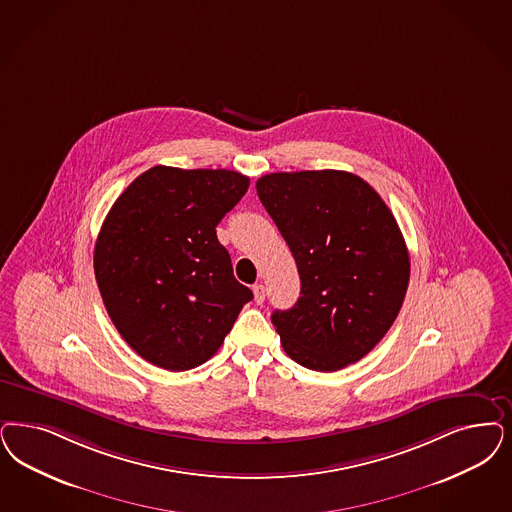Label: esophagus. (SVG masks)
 I'll use <instances>...</instances> for the list:
<instances>
[{
  "label": "esophagus",
  "mask_w": 512,
  "mask_h": 512,
  "mask_svg": "<svg viewBox=\"0 0 512 512\" xmlns=\"http://www.w3.org/2000/svg\"><path fill=\"white\" fill-rule=\"evenodd\" d=\"M253 299L257 304H263L265 302V287L261 283H255L253 285Z\"/></svg>",
  "instance_id": "34e87169"
}]
</instances>
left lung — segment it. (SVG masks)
I'll list each match as a JSON object with an SVG mask.
<instances>
[{"instance_id":"obj_1","label":"left lung","mask_w":512,"mask_h":512,"mask_svg":"<svg viewBox=\"0 0 512 512\" xmlns=\"http://www.w3.org/2000/svg\"><path fill=\"white\" fill-rule=\"evenodd\" d=\"M257 194L299 270V300L272 314L283 350L312 371L359 361L388 333L408 287L393 213L365 179L340 170L268 174Z\"/></svg>"}]
</instances>
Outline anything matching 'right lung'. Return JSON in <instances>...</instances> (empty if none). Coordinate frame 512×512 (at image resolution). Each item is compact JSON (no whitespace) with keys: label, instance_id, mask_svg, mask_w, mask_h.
<instances>
[{"label":"right lung","instance_id":"add662e5","mask_svg":"<svg viewBox=\"0 0 512 512\" xmlns=\"http://www.w3.org/2000/svg\"><path fill=\"white\" fill-rule=\"evenodd\" d=\"M247 187L232 170L153 166L107 213L94 247L100 295L126 344L160 369L206 363L253 299L215 232Z\"/></svg>","mask_w":512,"mask_h":512}]
</instances>
